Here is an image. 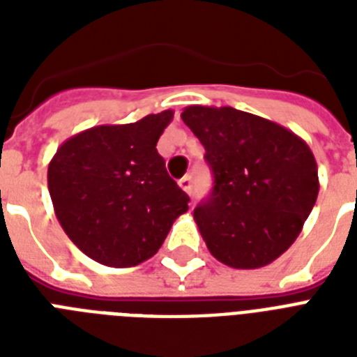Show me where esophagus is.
<instances>
[{
    "label": "esophagus",
    "instance_id": "obj_1",
    "mask_svg": "<svg viewBox=\"0 0 357 357\" xmlns=\"http://www.w3.org/2000/svg\"><path fill=\"white\" fill-rule=\"evenodd\" d=\"M179 187H181L187 195H190V192H192V178H190V176H185V178L179 179Z\"/></svg>",
    "mask_w": 357,
    "mask_h": 357
}]
</instances>
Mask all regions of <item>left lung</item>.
I'll return each instance as SVG.
<instances>
[{
	"mask_svg": "<svg viewBox=\"0 0 357 357\" xmlns=\"http://www.w3.org/2000/svg\"><path fill=\"white\" fill-rule=\"evenodd\" d=\"M181 119L206 148L211 196L195 209L207 248L234 268H259L296 241L319 195L310 146L280 123L234 107L189 105Z\"/></svg>",
	"mask_w": 357,
	"mask_h": 357,
	"instance_id": "8db88e82",
	"label": "left lung"
}]
</instances>
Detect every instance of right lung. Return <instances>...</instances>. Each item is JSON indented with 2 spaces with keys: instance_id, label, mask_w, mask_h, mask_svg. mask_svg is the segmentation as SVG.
I'll return each mask as SVG.
<instances>
[{
  "instance_id": "right-lung-1",
  "label": "right lung",
  "mask_w": 357,
  "mask_h": 357,
  "mask_svg": "<svg viewBox=\"0 0 357 357\" xmlns=\"http://www.w3.org/2000/svg\"><path fill=\"white\" fill-rule=\"evenodd\" d=\"M174 111L85 129L59 146L47 189L64 234L91 259L135 266L157 254L189 196L168 176L157 140Z\"/></svg>"
}]
</instances>
